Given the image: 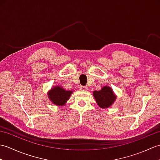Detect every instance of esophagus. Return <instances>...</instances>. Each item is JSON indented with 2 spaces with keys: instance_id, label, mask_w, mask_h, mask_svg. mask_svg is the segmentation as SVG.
<instances>
[{
  "instance_id": "34e87169",
  "label": "esophagus",
  "mask_w": 160,
  "mask_h": 160,
  "mask_svg": "<svg viewBox=\"0 0 160 160\" xmlns=\"http://www.w3.org/2000/svg\"><path fill=\"white\" fill-rule=\"evenodd\" d=\"M80 89L82 91H87V87H84V86H80Z\"/></svg>"
}]
</instances>
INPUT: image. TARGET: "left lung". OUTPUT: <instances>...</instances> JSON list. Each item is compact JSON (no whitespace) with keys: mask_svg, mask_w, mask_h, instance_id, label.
Instances as JSON below:
<instances>
[{"mask_svg":"<svg viewBox=\"0 0 160 160\" xmlns=\"http://www.w3.org/2000/svg\"><path fill=\"white\" fill-rule=\"evenodd\" d=\"M93 96L96 98L98 104L102 108L111 107L116 98L111 88L107 86L103 87L100 91H95Z\"/></svg>","mask_w":160,"mask_h":160,"instance_id":"obj_1","label":"left lung"}]
</instances>
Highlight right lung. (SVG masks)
<instances>
[{
    "instance_id": "add662e5",
    "label": "right lung",
    "mask_w": 160,
    "mask_h": 160,
    "mask_svg": "<svg viewBox=\"0 0 160 160\" xmlns=\"http://www.w3.org/2000/svg\"><path fill=\"white\" fill-rule=\"evenodd\" d=\"M71 93V91H65L60 87H56L49 92V98L53 104L62 106L69 99Z\"/></svg>"
}]
</instances>
